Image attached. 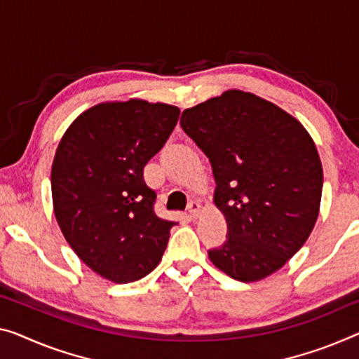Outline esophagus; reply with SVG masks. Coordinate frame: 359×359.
<instances>
[{"mask_svg": "<svg viewBox=\"0 0 359 359\" xmlns=\"http://www.w3.org/2000/svg\"><path fill=\"white\" fill-rule=\"evenodd\" d=\"M201 208H202L201 202H198V201H191L189 205H187V212H189V217H191L192 219L198 218V215H201V212H202Z\"/></svg>", "mask_w": 359, "mask_h": 359, "instance_id": "obj_1", "label": "esophagus"}]
</instances>
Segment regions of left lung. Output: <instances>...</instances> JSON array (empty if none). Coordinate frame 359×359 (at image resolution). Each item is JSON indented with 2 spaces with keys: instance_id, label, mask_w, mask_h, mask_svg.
Returning a JSON list of instances; mask_svg holds the SVG:
<instances>
[{
  "instance_id": "left-lung-1",
  "label": "left lung",
  "mask_w": 359,
  "mask_h": 359,
  "mask_svg": "<svg viewBox=\"0 0 359 359\" xmlns=\"http://www.w3.org/2000/svg\"><path fill=\"white\" fill-rule=\"evenodd\" d=\"M180 125L210 161L213 202L228 224L208 258L241 283L268 278L316 224L323 165L313 137L284 109L241 90L183 110Z\"/></svg>"
}]
</instances>
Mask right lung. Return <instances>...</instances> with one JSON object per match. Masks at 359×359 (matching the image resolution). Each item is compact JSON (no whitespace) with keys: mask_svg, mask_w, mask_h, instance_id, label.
<instances>
[{"mask_svg":"<svg viewBox=\"0 0 359 359\" xmlns=\"http://www.w3.org/2000/svg\"><path fill=\"white\" fill-rule=\"evenodd\" d=\"M180 109L144 99L81 112L51 167L54 217L86 266L115 284L144 278L162 260L175 222L154 213L146 163L172 135Z\"/></svg>","mask_w":359,"mask_h":359,"instance_id":"right-lung-1","label":"right lung"}]
</instances>
